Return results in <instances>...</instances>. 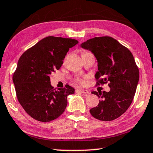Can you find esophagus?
<instances>
[{
    "mask_svg": "<svg viewBox=\"0 0 153 153\" xmlns=\"http://www.w3.org/2000/svg\"><path fill=\"white\" fill-rule=\"evenodd\" d=\"M76 91H78V92H80L83 94H89L90 92L86 89H77Z\"/></svg>",
    "mask_w": 153,
    "mask_h": 153,
    "instance_id": "34e87169",
    "label": "esophagus"
}]
</instances>
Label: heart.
Returning a JSON list of instances; mask_svg holds the SVG:
<instances>
[{"mask_svg": "<svg viewBox=\"0 0 153 153\" xmlns=\"http://www.w3.org/2000/svg\"><path fill=\"white\" fill-rule=\"evenodd\" d=\"M76 82L77 84H83L84 83V80L82 78H77L76 79Z\"/></svg>", "mask_w": 153, "mask_h": 153, "instance_id": "obj_1", "label": "heart"}]
</instances>
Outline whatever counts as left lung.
<instances>
[{"mask_svg": "<svg viewBox=\"0 0 153 153\" xmlns=\"http://www.w3.org/2000/svg\"><path fill=\"white\" fill-rule=\"evenodd\" d=\"M81 47L91 51L97 60L96 86L108 83L110 91L93 94L98 96V105L90 110L101 121L117 119L129 108L135 96L140 72L130 50L110 36L91 38Z\"/></svg>", "mask_w": 153, "mask_h": 153, "instance_id": "obj_1", "label": "left lung"}]
</instances>
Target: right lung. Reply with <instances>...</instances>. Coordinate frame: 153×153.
<instances>
[{"label":"right lung","instance_id":"obj_1","mask_svg":"<svg viewBox=\"0 0 153 153\" xmlns=\"http://www.w3.org/2000/svg\"><path fill=\"white\" fill-rule=\"evenodd\" d=\"M78 41L48 36L25 51L13 73V82L18 102L26 113L38 121L51 122L62 115L67 96L75 89L68 85L56 90L49 75L63 64L69 48Z\"/></svg>","mask_w":153,"mask_h":153}]
</instances>
